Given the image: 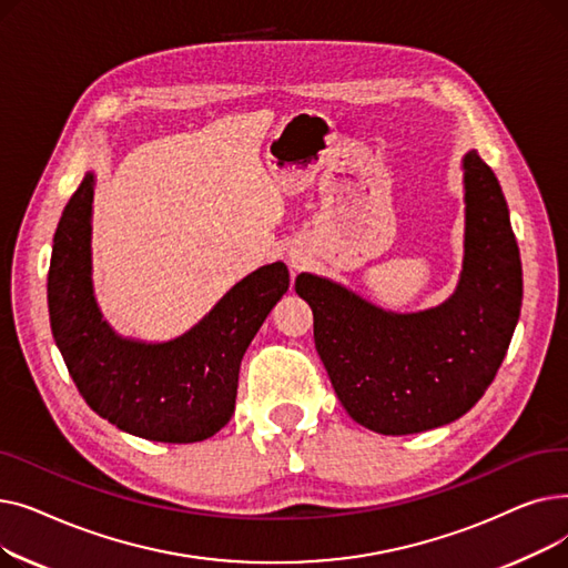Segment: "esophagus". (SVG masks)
Returning <instances> with one entry per match:
<instances>
[{
  "label": "esophagus",
  "instance_id": "34e87169",
  "mask_svg": "<svg viewBox=\"0 0 568 568\" xmlns=\"http://www.w3.org/2000/svg\"><path fill=\"white\" fill-rule=\"evenodd\" d=\"M304 262H306L304 253H300V251H290V264H292L294 268H300Z\"/></svg>",
  "mask_w": 568,
  "mask_h": 568
}]
</instances>
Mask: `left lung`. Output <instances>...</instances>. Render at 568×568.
Instances as JSON below:
<instances>
[{
  "mask_svg": "<svg viewBox=\"0 0 568 568\" xmlns=\"http://www.w3.org/2000/svg\"><path fill=\"white\" fill-rule=\"evenodd\" d=\"M463 272L439 306L396 313L332 278L296 276L334 392L373 433L412 435L460 419L486 394L516 332L520 251L497 176L474 149L463 156Z\"/></svg>",
  "mask_w": 568,
  "mask_h": 568,
  "instance_id": "1",
  "label": "left lung"
}]
</instances>
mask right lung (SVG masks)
<instances>
[{
	"mask_svg": "<svg viewBox=\"0 0 568 568\" xmlns=\"http://www.w3.org/2000/svg\"><path fill=\"white\" fill-rule=\"evenodd\" d=\"M97 174L87 172L59 219L48 272L54 343L84 403L119 430L191 444L234 414L239 366L257 329L290 287L283 262L255 268L182 336L146 343L116 334L92 278Z\"/></svg>",
	"mask_w": 568,
	"mask_h": 568,
	"instance_id": "1",
	"label": "right lung"
}]
</instances>
